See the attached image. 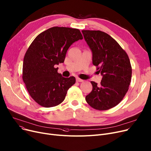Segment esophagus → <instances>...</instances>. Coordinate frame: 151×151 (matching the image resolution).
Listing matches in <instances>:
<instances>
[{
  "label": "esophagus",
  "mask_w": 151,
  "mask_h": 151,
  "mask_svg": "<svg viewBox=\"0 0 151 151\" xmlns=\"http://www.w3.org/2000/svg\"><path fill=\"white\" fill-rule=\"evenodd\" d=\"M76 81L77 82H83V81H84V80H81V79L79 78H76Z\"/></svg>",
  "instance_id": "1"
}]
</instances>
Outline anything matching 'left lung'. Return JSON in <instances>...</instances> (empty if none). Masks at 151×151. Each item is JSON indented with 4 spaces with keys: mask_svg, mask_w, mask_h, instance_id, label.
<instances>
[{
    "mask_svg": "<svg viewBox=\"0 0 151 151\" xmlns=\"http://www.w3.org/2000/svg\"><path fill=\"white\" fill-rule=\"evenodd\" d=\"M92 52V63L103 76L100 84L91 81L92 91L87 103L97 110H107L122 101L132 78V67L126 52L108 34L100 30H82Z\"/></svg>",
    "mask_w": 151,
    "mask_h": 151,
    "instance_id": "obj_1",
    "label": "left lung"
}]
</instances>
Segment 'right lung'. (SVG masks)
I'll return each mask as SVG.
<instances>
[{
    "label": "right lung",
    "mask_w": 151,
    "mask_h": 151,
    "mask_svg": "<svg viewBox=\"0 0 151 151\" xmlns=\"http://www.w3.org/2000/svg\"><path fill=\"white\" fill-rule=\"evenodd\" d=\"M83 38L79 29L53 27L40 34L30 44L24 58L22 80L38 105L50 108L64 100L76 80L74 76L63 77L55 65L64 62L69 47Z\"/></svg>",
    "instance_id": "1"
}]
</instances>
